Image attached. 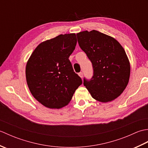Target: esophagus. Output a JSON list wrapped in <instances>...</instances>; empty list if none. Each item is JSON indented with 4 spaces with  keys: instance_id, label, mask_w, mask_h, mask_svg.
I'll return each instance as SVG.
<instances>
[{
    "instance_id": "1",
    "label": "esophagus",
    "mask_w": 148,
    "mask_h": 148,
    "mask_svg": "<svg viewBox=\"0 0 148 148\" xmlns=\"http://www.w3.org/2000/svg\"><path fill=\"white\" fill-rule=\"evenodd\" d=\"M78 75H79V77H81V78H82V77H83V72H79V73H78Z\"/></svg>"
}]
</instances>
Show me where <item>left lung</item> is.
Here are the masks:
<instances>
[{
    "label": "left lung",
    "instance_id": "left-lung-1",
    "mask_svg": "<svg viewBox=\"0 0 148 148\" xmlns=\"http://www.w3.org/2000/svg\"><path fill=\"white\" fill-rule=\"evenodd\" d=\"M76 36L93 69L90 79L84 77V86L98 101H112L121 95L129 81L130 66L123 48L113 37L95 30Z\"/></svg>",
    "mask_w": 148,
    "mask_h": 148
}]
</instances>
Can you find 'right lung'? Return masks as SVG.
<instances>
[{"instance_id":"add662e5","label":"right lung","mask_w":148,"mask_h":148,"mask_svg":"<svg viewBox=\"0 0 148 148\" xmlns=\"http://www.w3.org/2000/svg\"><path fill=\"white\" fill-rule=\"evenodd\" d=\"M76 43L75 34H60L40 43L27 62L28 86L34 98L46 108L67 106L83 83L69 60Z\"/></svg>"}]
</instances>
